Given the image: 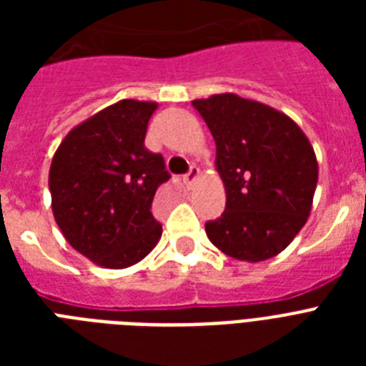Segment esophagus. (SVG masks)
Listing matches in <instances>:
<instances>
[{"label": "esophagus", "instance_id": "34e87169", "mask_svg": "<svg viewBox=\"0 0 366 366\" xmlns=\"http://www.w3.org/2000/svg\"><path fill=\"white\" fill-rule=\"evenodd\" d=\"M197 180H199V169H197V167H192L188 174L184 177V184H186L188 188H192Z\"/></svg>", "mask_w": 366, "mask_h": 366}]
</instances>
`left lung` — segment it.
Instances as JSON below:
<instances>
[{
    "instance_id": "1",
    "label": "left lung",
    "mask_w": 366,
    "mask_h": 366,
    "mask_svg": "<svg viewBox=\"0 0 366 366\" xmlns=\"http://www.w3.org/2000/svg\"><path fill=\"white\" fill-rule=\"evenodd\" d=\"M217 142L226 211L207 237L235 260L262 262L295 239L312 212L319 165L287 114L235 93L192 100Z\"/></svg>"
}]
</instances>
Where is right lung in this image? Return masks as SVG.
Wrapping results in <instances>:
<instances>
[{
	"instance_id": "1",
	"label": "right lung",
	"mask_w": 366,
	"mask_h": 366,
	"mask_svg": "<svg viewBox=\"0 0 366 366\" xmlns=\"http://www.w3.org/2000/svg\"><path fill=\"white\" fill-rule=\"evenodd\" d=\"M157 102L119 100L76 125L49 169L54 222L79 254L106 269L134 266L161 239L152 214L165 161L144 146Z\"/></svg>"
}]
</instances>
